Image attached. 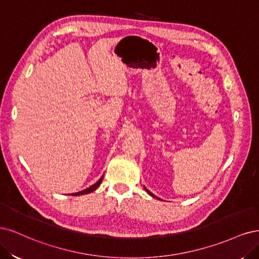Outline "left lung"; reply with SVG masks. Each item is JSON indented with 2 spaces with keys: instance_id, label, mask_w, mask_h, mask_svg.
<instances>
[{
  "instance_id": "left-lung-1",
  "label": "left lung",
  "mask_w": 259,
  "mask_h": 259,
  "mask_svg": "<svg viewBox=\"0 0 259 259\" xmlns=\"http://www.w3.org/2000/svg\"><path fill=\"white\" fill-rule=\"evenodd\" d=\"M145 190H146V191H147V193H148V194H149V195H151V196H152V197H154V198H157V197H156V196H154V195H153V194H152V193H151V191H149V190H148V189H146V188H145ZM157 199H158V198H157Z\"/></svg>"
}]
</instances>
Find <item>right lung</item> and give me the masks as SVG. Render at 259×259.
<instances>
[{"label":"right lung","mask_w":259,"mask_h":259,"mask_svg":"<svg viewBox=\"0 0 259 259\" xmlns=\"http://www.w3.org/2000/svg\"><path fill=\"white\" fill-rule=\"evenodd\" d=\"M102 180H103V177L100 179L96 184H94L93 186H90V187H88V188H86L85 190H81V191H79V193H75V194H72L71 196H80V195H86V194H89V193H91V191H94V190H96L99 186H100V184H101V182H102Z\"/></svg>","instance_id":"obj_1"}]
</instances>
